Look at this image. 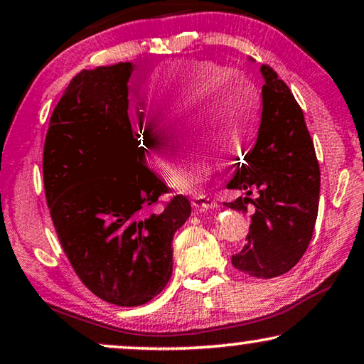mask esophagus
<instances>
[{
    "label": "esophagus",
    "mask_w": 364,
    "mask_h": 364,
    "mask_svg": "<svg viewBox=\"0 0 364 364\" xmlns=\"http://www.w3.org/2000/svg\"><path fill=\"white\" fill-rule=\"evenodd\" d=\"M193 206L199 209V211H209V209L218 208V201H214V199L206 196H196L193 198Z\"/></svg>",
    "instance_id": "esophagus-1"
}]
</instances>
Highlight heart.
<instances>
[{
  "label": "heart",
  "mask_w": 364,
  "mask_h": 364,
  "mask_svg": "<svg viewBox=\"0 0 364 364\" xmlns=\"http://www.w3.org/2000/svg\"><path fill=\"white\" fill-rule=\"evenodd\" d=\"M148 99L167 122L153 110H138L133 138L141 158L153 166H166L176 145L175 129L213 153L232 156L252 140L257 127L259 100L255 87L244 75L228 73L213 63L186 60L168 64L151 75ZM213 158L193 148L171 183L194 191L209 180Z\"/></svg>",
  "instance_id": "obj_1"
}]
</instances>
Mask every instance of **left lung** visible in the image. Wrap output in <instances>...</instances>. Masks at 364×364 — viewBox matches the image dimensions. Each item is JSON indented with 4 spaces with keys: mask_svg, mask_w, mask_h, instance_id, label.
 <instances>
[{
    "mask_svg": "<svg viewBox=\"0 0 364 364\" xmlns=\"http://www.w3.org/2000/svg\"><path fill=\"white\" fill-rule=\"evenodd\" d=\"M262 114L257 140L228 183L245 191L224 203L250 214L247 244L232 255V265L257 279L279 277L294 267L309 247L318 214L320 166L304 112L289 87L269 65L260 68ZM252 191L255 198H249Z\"/></svg>",
    "mask_w": 364,
    "mask_h": 364,
    "instance_id": "1",
    "label": "left lung"
}]
</instances>
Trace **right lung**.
<instances>
[{
    "instance_id": "1",
    "label": "right lung",
    "mask_w": 364,
    "mask_h": 364,
    "mask_svg": "<svg viewBox=\"0 0 364 364\" xmlns=\"http://www.w3.org/2000/svg\"><path fill=\"white\" fill-rule=\"evenodd\" d=\"M133 63L82 70L50 117L44 191L59 242L87 289L120 306L150 301L173 272V235L191 214L143 166L129 117Z\"/></svg>"
}]
</instances>
